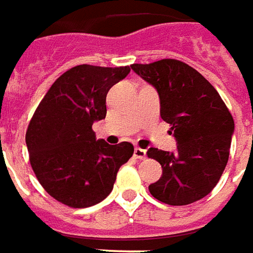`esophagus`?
<instances>
[{"label": "esophagus", "instance_id": "1", "mask_svg": "<svg viewBox=\"0 0 253 253\" xmlns=\"http://www.w3.org/2000/svg\"><path fill=\"white\" fill-rule=\"evenodd\" d=\"M133 155L136 159H140V160H144L145 158H147V152H145L144 149L139 148V147H136V148H134Z\"/></svg>", "mask_w": 253, "mask_h": 253}]
</instances>
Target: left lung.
Masks as SVG:
<instances>
[{"instance_id": "1", "label": "left lung", "mask_w": 253, "mask_h": 253, "mask_svg": "<svg viewBox=\"0 0 253 253\" xmlns=\"http://www.w3.org/2000/svg\"><path fill=\"white\" fill-rule=\"evenodd\" d=\"M130 67L158 90L160 117L178 141L176 154L148 149V158L163 169L149 193L172 206L200 201L218 183L229 159L235 130L229 109L209 81L185 62L162 59Z\"/></svg>"}]
</instances>
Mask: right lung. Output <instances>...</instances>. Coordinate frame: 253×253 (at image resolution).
Listing matches in <instances>:
<instances>
[{
	"instance_id": "right-lung-1",
	"label": "right lung",
	"mask_w": 253,
	"mask_h": 253,
	"mask_svg": "<svg viewBox=\"0 0 253 253\" xmlns=\"http://www.w3.org/2000/svg\"><path fill=\"white\" fill-rule=\"evenodd\" d=\"M129 66L79 64L49 87L29 121V162L43 189L60 204L81 209L105 200L133 145L95 140L93 123L106 116V94Z\"/></svg>"
}]
</instances>
